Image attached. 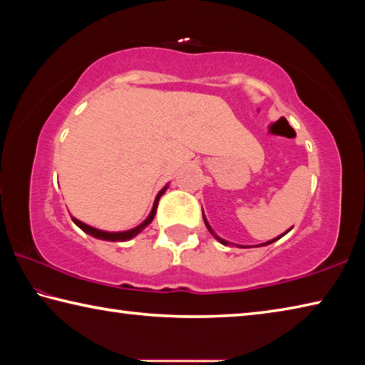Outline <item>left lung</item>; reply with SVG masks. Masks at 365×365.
I'll list each match as a JSON object with an SVG mask.
<instances>
[{"label":"left lung","instance_id":"left-lung-1","mask_svg":"<svg viewBox=\"0 0 365 365\" xmlns=\"http://www.w3.org/2000/svg\"><path fill=\"white\" fill-rule=\"evenodd\" d=\"M202 219H205V224H206V227H207V230L209 232H211V235H212V237L215 238V240H217V242H220L222 245H233V243H228L227 242V240H224V238H220L219 237V235H215V232L212 230V227L211 225H209V222H207V219H206V215H205V212H202ZM289 230H287L285 233H283V235H287ZM283 235H280V237H277V238H274V240H270V242H265V243H262V245H259V246H267V245H270V243H274V242H277V240H279V238H282L283 237ZM243 248H246V246H243Z\"/></svg>","mask_w":365,"mask_h":365}]
</instances>
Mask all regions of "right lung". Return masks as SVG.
Returning <instances> with one entry per match:
<instances>
[{
  "instance_id": "obj_1",
  "label": "right lung",
  "mask_w": 365,
  "mask_h": 365,
  "mask_svg": "<svg viewBox=\"0 0 365 365\" xmlns=\"http://www.w3.org/2000/svg\"><path fill=\"white\" fill-rule=\"evenodd\" d=\"M168 187H169V185H165V187L158 193L156 200H154V205H153V209H151L150 215H148V217L143 222H141L140 225H137L135 228H130V230H125V232H106V230H100V228H95V227H91V225H86V224H83V222H80L76 217H72V220H73V224H76L78 228H82L85 233H88V235H91V237H95L98 240H106V242H127V240H132L133 237H137L140 232H143L145 228L151 224L153 219H154V215H156L159 197L165 193V190H168Z\"/></svg>"
}]
</instances>
